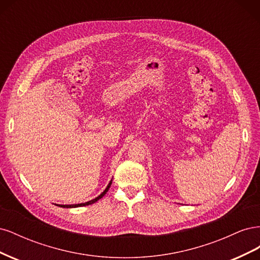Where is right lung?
Returning a JSON list of instances; mask_svg holds the SVG:
<instances>
[{
	"mask_svg": "<svg viewBox=\"0 0 260 260\" xmlns=\"http://www.w3.org/2000/svg\"><path fill=\"white\" fill-rule=\"evenodd\" d=\"M111 184H112V181L111 182H109V184L107 185V187L105 188V191L102 193L100 196H98L96 199H94V200H92V201H89V202H86V203H82V204H75V205H58V206H60V207H65V208H72V207H81V206H86V205H91V204H93V203H95V202H98L99 200H101L102 198H103V196L106 194V192L108 191V188H109V186H111Z\"/></svg>",
	"mask_w": 260,
	"mask_h": 260,
	"instance_id": "obj_1",
	"label": "right lung"
}]
</instances>
